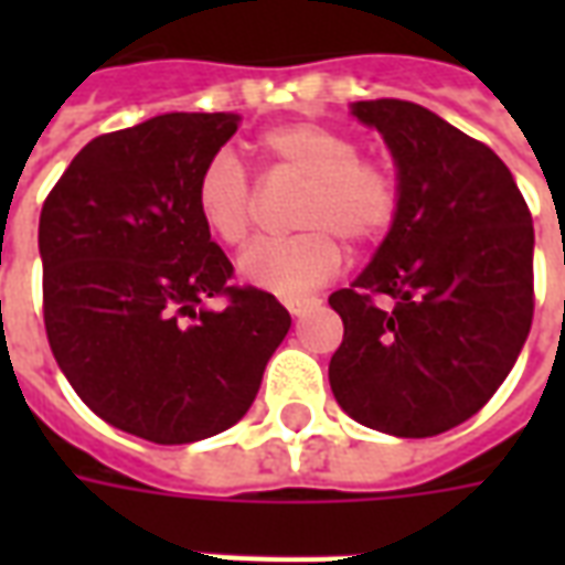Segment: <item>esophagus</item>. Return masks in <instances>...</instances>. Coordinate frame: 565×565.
I'll list each match as a JSON object with an SVG mask.
<instances>
[{
  "instance_id": "1",
  "label": "esophagus",
  "mask_w": 565,
  "mask_h": 565,
  "mask_svg": "<svg viewBox=\"0 0 565 565\" xmlns=\"http://www.w3.org/2000/svg\"><path fill=\"white\" fill-rule=\"evenodd\" d=\"M284 306H287V311H290L294 318H302L306 311H311V308L318 306V299H287Z\"/></svg>"
}]
</instances>
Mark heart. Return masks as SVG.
Masks as SVG:
<instances>
[{
	"mask_svg": "<svg viewBox=\"0 0 565 565\" xmlns=\"http://www.w3.org/2000/svg\"><path fill=\"white\" fill-rule=\"evenodd\" d=\"M275 172L306 178L294 223L302 233L259 238L238 259L242 278L284 299L330 281L342 266V242L372 245L399 214V178L379 157L360 153L354 136L327 124L296 120L259 136ZM196 214L217 242L245 245L257 221V186L233 153H214L196 178Z\"/></svg>",
	"mask_w": 565,
	"mask_h": 565,
	"instance_id": "1",
	"label": "heart"
}]
</instances>
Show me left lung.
<instances>
[{
    "label": "left lung",
    "mask_w": 565,
    "mask_h": 565,
    "mask_svg": "<svg viewBox=\"0 0 565 565\" xmlns=\"http://www.w3.org/2000/svg\"><path fill=\"white\" fill-rule=\"evenodd\" d=\"M351 115L391 148L399 214L330 296L344 323L332 396L369 429L438 436L484 408L530 335L533 217L509 166L424 105L369 99Z\"/></svg>",
    "instance_id": "1"
}]
</instances>
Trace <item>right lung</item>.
Listing matches in <instances>:
<instances>
[{"label":"right lung","instance_id":"right-lung-1","mask_svg":"<svg viewBox=\"0 0 565 565\" xmlns=\"http://www.w3.org/2000/svg\"><path fill=\"white\" fill-rule=\"evenodd\" d=\"M238 115L150 117L84 145L39 221L44 330L90 412L129 436L186 445L238 424L290 330L287 308L230 287L196 214L202 166ZM223 295L227 306H204Z\"/></svg>","mask_w":565,"mask_h":565}]
</instances>
